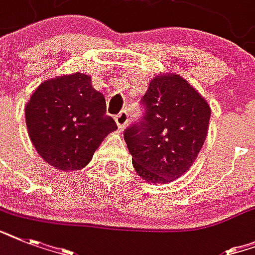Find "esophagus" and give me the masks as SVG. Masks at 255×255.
<instances>
[{"label": "esophagus", "mask_w": 255, "mask_h": 255, "mask_svg": "<svg viewBox=\"0 0 255 255\" xmlns=\"http://www.w3.org/2000/svg\"><path fill=\"white\" fill-rule=\"evenodd\" d=\"M128 120H129V118H128L127 111H122L119 115L115 116V122L116 124H118V128H119V129H123V128L126 127V124L128 123Z\"/></svg>", "instance_id": "obj_1"}]
</instances>
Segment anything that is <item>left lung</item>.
<instances>
[{"label": "left lung", "instance_id": "left-lung-1", "mask_svg": "<svg viewBox=\"0 0 255 255\" xmlns=\"http://www.w3.org/2000/svg\"><path fill=\"white\" fill-rule=\"evenodd\" d=\"M143 119L124 131L133 168L151 184H168L197 159L209 128V104L177 74L156 75L143 96Z\"/></svg>", "mask_w": 255, "mask_h": 255}]
</instances>
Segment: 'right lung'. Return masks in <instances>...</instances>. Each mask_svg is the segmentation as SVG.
Masks as SVG:
<instances>
[{
    "mask_svg": "<svg viewBox=\"0 0 255 255\" xmlns=\"http://www.w3.org/2000/svg\"><path fill=\"white\" fill-rule=\"evenodd\" d=\"M26 127L35 151L59 169L79 170L118 126L106 115V99L82 73L38 86L25 107Z\"/></svg>",
    "mask_w": 255,
    "mask_h": 255,
    "instance_id": "right-lung-1",
    "label": "right lung"
}]
</instances>
